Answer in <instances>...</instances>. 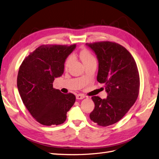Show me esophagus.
<instances>
[{
    "mask_svg": "<svg viewBox=\"0 0 159 159\" xmlns=\"http://www.w3.org/2000/svg\"><path fill=\"white\" fill-rule=\"evenodd\" d=\"M85 98V96L82 94H78L76 95V98L77 99H83V98Z\"/></svg>",
    "mask_w": 159,
    "mask_h": 159,
    "instance_id": "obj_1",
    "label": "esophagus"
}]
</instances>
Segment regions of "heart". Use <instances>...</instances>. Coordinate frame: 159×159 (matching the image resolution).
Segmentation results:
<instances>
[{"mask_svg":"<svg viewBox=\"0 0 159 159\" xmlns=\"http://www.w3.org/2000/svg\"><path fill=\"white\" fill-rule=\"evenodd\" d=\"M80 57L82 60V61L84 65L88 64L90 62L95 61V58L94 56L90 54V52L89 51H88L87 50H84L82 51H81L80 54ZM73 61V57L71 56H69L67 59L66 60L65 63V69H67L69 67V66L70 65V63Z\"/></svg>","mask_w":159,"mask_h":159,"instance_id":"heart-1","label":"heart"}]
</instances>
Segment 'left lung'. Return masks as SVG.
I'll list each match as a JSON object with an SVG mask.
<instances>
[{
	"label": "left lung",
	"instance_id": "8db88e82",
	"mask_svg": "<svg viewBox=\"0 0 159 159\" xmlns=\"http://www.w3.org/2000/svg\"><path fill=\"white\" fill-rule=\"evenodd\" d=\"M98 62L97 81L105 83L106 98L93 97L94 109L91 120L107 126L118 122L137 100L139 75L136 62L129 52L118 43L102 41L86 43Z\"/></svg>",
	"mask_w": 159,
	"mask_h": 159
}]
</instances>
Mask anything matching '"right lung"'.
Returning a JSON list of instances; mask_svg holds the SVG:
<instances>
[{
	"label": "right lung",
	"instance_id": "right-lung-1",
	"mask_svg": "<svg viewBox=\"0 0 159 159\" xmlns=\"http://www.w3.org/2000/svg\"><path fill=\"white\" fill-rule=\"evenodd\" d=\"M75 48L76 45H41L20 66L17 89L24 105L41 125L62 124L75 103V95L54 89L53 82L64 73L66 59Z\"/></svg>",
	"mask_w": 159,
	"mask_h": 159
}]
</instances>
